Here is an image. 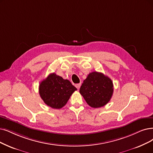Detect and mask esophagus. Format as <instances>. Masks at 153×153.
Masks as SVG:
<instances>
[{
    "label": "esophagus",
    "mask_w": 153,
    "mask_h": 153,
    "mask_svg": "<svg viewBox=\"0 0 153 153\" xmlns=\"http://www.w3.org/2000/svg\"><path fill=\"white\" fill-rule=\"evenodd\" d=\"M80 86H81V84L80 83H78V84H76V85H75V87L77 88V89L78 90H79L80 89Z\"/></svg>",
    "instance_id": "obj_1"
}]
</instances>
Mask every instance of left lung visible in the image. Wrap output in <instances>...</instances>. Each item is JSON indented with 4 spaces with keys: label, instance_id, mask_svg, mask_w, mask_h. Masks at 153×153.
<instances>
[{
    "label": "left lung",
    "instance_id": "1",
    "mask_svg": "<svg viewBox=\"0 0 153 153\" xmlns=\"http://www.w3.org/2000/svg\"><path fill=\"white\" fill-rule=\"evenodd\" d=\"M113 83L111 79L102 73H90L83 81L80 93L88 104L93 108L105 105L113 94Z\"/></svg>",
    "mask_w": 153,
    "mask_h": 153
}]
</instances>
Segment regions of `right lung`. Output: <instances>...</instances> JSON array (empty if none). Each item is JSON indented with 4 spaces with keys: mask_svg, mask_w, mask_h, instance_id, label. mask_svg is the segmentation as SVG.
I'll use <instances>...</instances> for the list:
<instances>
[{
    "mask_svg": "<svg viewBox=\"0 0 153 153\" xmlns=\"http://www.w3.org/2000/svg\"><path fill=\"white\" fill-rule=\"evenodd\" d=\"M77 89L68 80L53 73L42 80L39 86V93L47 105L59 109L64 107L72 94Z\"/></svg>",
    "mask_w": 153,
    "mask_h": 153,
    "instance_id": "add662e5",
    "label": "right lung"
}]
</instances>
